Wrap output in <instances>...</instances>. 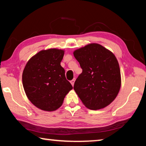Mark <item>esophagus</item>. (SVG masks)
<instances>
[{
	"mask_svg": "<svg viewBox=\"0 0 146 146\" xmlns=\"http://www.w3.org/2000/svg\"><path fill=\"white\" fill-rule=\"evenodd\" d=\"M75 78H73V80H71L70 81V82H71V85H72L73 86H74V83H75Z\"/></svg>",
	"mask_w": 146,
	"mask_h": 146,
	"instance_id": "1",
	"label": "esophagus"
}]
</instances>
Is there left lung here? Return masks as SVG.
Returning a JSON list of instances; mask_svg holds the SVG:
<instances>
[{"label":"left lung","mask_w":146,"mask_h":146,"mask_svg":"<svg viewBox=\"0 0 146 146\" xmlns=\"http://www.w3.org/2000/svg\"><path fill=\"white\" fill-rule=\"evenodd\" d=\"M73 55L82 69L73 88L84 105L97 110L110 104L121 86L119 64L114 54L92 43L76 49Z\"/></svg>","instance_id":"obj_1"}]
</instances>
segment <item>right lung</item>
Here are the masks:
<instances>
[{"label": "right lung", "mask_w": 146, "mask_h": 146, "mask_svg": "<svg viewBox=\"0 0 146 146\" xmlns=\"http://www.w3.org/2000/svg\"><path fill=\"white\" fill-rule=\"evenodd\" d=\"M64 51L49 49L39 51L29 59L23 73L26 96L36 108L53 111L62 105L66 95L73 89L60 66Z\"/></svg>", "instance_id": "add662e5"}]
</instances>
